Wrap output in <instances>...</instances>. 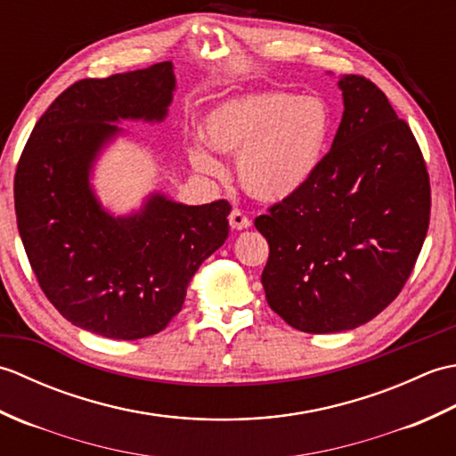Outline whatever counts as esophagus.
Returning a JSON list of instances; mask_svg holds the SVG:
<instances>
[{"label": "esophagus", "mask_w": 456, "mask_h": 456, "mask_svg": "<svg viewBox=\"0 0 456 456\" xmlns=\"http://www.w3.org/2000/svg\"><path fill=\"white\" fill-rule=\"evenodd\" d=\"M229 225L235 231H243L250 227V219L240 209H233L229 213Z\"/></svg>", "instance_id": "34e87169"}]
</instances>
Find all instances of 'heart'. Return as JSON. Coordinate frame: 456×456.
Masks as SVG:
<instances>
[{
  "mask_svg": "<svg viewBox=\"0 0 456 456\" xmlns=\"http://www.w3.org/2000/svg\"><path fill=\"white\" fill-rule=\"evenodd\" d=\"M208 147L237 159V178L250 198L280 203L302 191L322 164L331 118L319 98L260 92L227 100L201 121ZM193 168L219 176L221 164L193 144Z\"/></svg>",
  "mask_w": 456,
  "mask_h": 456,
  "instance_id": "obj_1",
  "label": "heart"
}]
</instances>
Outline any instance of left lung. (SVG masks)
Listing matches in <instances>:
<instances>
[{"instance_id":"1","label":"left lung","mask_w":456,"mask_h":456,"mask_svg":"<svg viewBox=\"0 0 456 456\" xmlns=\"http://www.w3.org/2000/svg\"><path fill=\"white\" fill-rule=\"evenodd\" d=\"M343 119L315 176L255 227L270 255L266 302L304 333L364 325L402 292L429 227L419 144L380 88L343 76Z\"/></svg>"}]
</instances>
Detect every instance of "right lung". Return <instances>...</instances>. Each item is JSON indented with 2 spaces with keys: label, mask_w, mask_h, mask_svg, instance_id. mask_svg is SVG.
<instances>
[{
  "label": "right lung",
  "mask_w": 456,
  "mask_h": 456,
  "mask_svg": "<svg viewBox=\"0 0 456 456\" xmlns=\"http://www.w3.org/2000/svg\"><path fill=\"white\" fill-rule=\"evenodd\" d=\"M172 62L72 84L37 121L15 172L17 229L38 286L86 331L134 341L180 314L191 276L229 237V201L186 206L154 191L111 216L90 183L125 119L160 123Z\"/></svg>",
  "instance_id": "add662e5"
}]
</instances>
